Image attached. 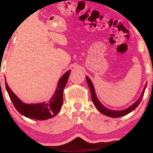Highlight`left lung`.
Wrapping results in <instances>:
<instances>
[{"label":"left lung","instance_id":"obj_1","mask_svg":"<svg viewBox=\"0 0 153 153\" xmlns=\"http://www.w3.org/2000/svg\"><path fill=\"white\" fill-rule=\"evenodd\" d=\"M85 78H86L88 85L89 89H90L91 98H92V101L94 103L95 106L96 107V108H97V109L99 110L101 114L107 116V117H112V118H117V117H123V116L127 115V114H129L130 112L132 111H134L135 108L138 106V105L140 104V103L141 102V100H142V99H143V97L144 96V93H145V88H146V86H147V83H146L145 84V88H144L143 92H142L140 97L139 98V99L137 100V101L135 103H133L131 106L128 107L127 108H125V109H124V110L115 111V110L108 109V108H107L106 107H105L102 104V103L100 102L99 100L98 99L97 96H96V92H95V89L94 87V84H93L92 81H91V79L89 78L88 76L85 77Z\"/></svg>","mask_w":153,"mask_h":153}]
</instances>
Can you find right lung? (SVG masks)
Returning <instances> with one entry per match:
<instances>
[{
    "label": "right lung",
    "mask_w": 153,
    "mask_h": 153,
    "mask_svg": "<svg viewBox=\"0 0 153 153\" xmlns=\"http://www.w3.org/2000/svg\"><path fill=\"white\" fill-rule=\"evenodd\" d=\"M71 72V71L66 72L59 78L55 92L48 101L29 104L22 102L11 91L6 80L5 82L7 92L9 95L10 99L14 105L15 108L21 114L31 119L46 120L54 117L60 111L63 103V91L68 82Z\"/></svg>",
    "instance_id": "right-lung-1"
}]
</instances>
